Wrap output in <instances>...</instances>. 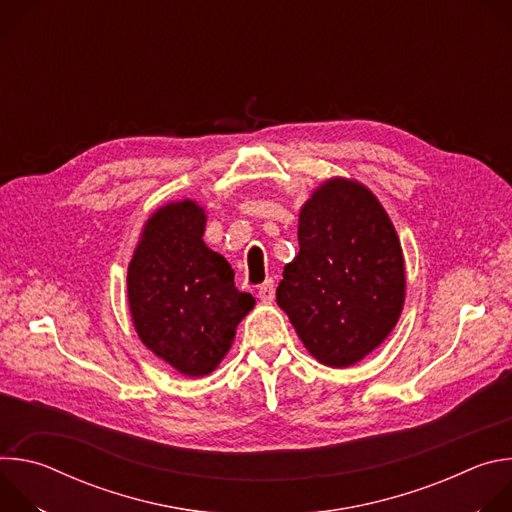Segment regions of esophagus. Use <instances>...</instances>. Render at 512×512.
Wrapping results in <instances>:
<instances>
[{
    "label": "esophagus",
    "instance_id": "1",
    "mask_svg": "<svg viewBox=\"0 0 512 512\" xmlns=\"http://www.w3.org/2000/svg\"><path fill=\"white\" fill-rule=\"evenodd\" d=\"M257 294H259L261 302H273V298H275V285H273V281L267 279L265 283H261Z\"/></svg>",
    "mask_w": 512,
    "mask_h": 512
}]
</instances>
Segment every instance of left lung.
<instances>
[{"label": "left lung", "mask_w": 512, "mask_h": 512, "mask_svg": "<svg viewBox=\"0 0 512 512\" xmlns=\"http://www.w3.org/2000/svg\"><path fill=\"white\" fill-rule=\"evenodd\" d=\"M298 243L277 306L318 362L352 367L387 340L405 304L397 231L367 186L334 176L300 208Z\"/></svg>", "instance_id": "8db88e82"}]
</instances>
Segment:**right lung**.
Segmentation results:
<instances>
[{
  "mask_svg": "<svg viewBox=\"0 0 512 512\" xmlns=\"http://www.w3.org/2000/svg\"><path fill=\"white\" fill-rule=\"evenodd\" d=\"M206 210L184 198L143 225L127 267V302L143 346L184 377L210 375L253 310L229 261L202 241Z\"/></svg>",
  "mask_w": 512,
  "mask_h": 512,
  "instance_id": "1",
  "label": "right lung"
}]
</instances>
